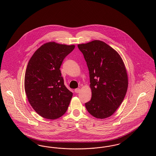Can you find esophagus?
<instances>
[{
  "instance_id": "esophagus-1",
  "label": "esophagus",
  "mask_w": 156,
  "mask_h": 156,
  "mask_svg": "<svg viewBox=\"0 0 156 156\" xmlns=\"http://www.w3.org/2000/svg\"><path fill=\"white\" fill-rule=\"evenodd\" d=\"M80 90L81 89H80V88H76V89H75V93H79L80 92Z\"/></svg>"
}]
</instances>
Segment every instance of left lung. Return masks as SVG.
<instances>
[{"label":"left lung","mask_w":156,"mask_h":156,"mask_svg":"<svg viewBox=\"0 0 156 156\" xmlns=\"http://www.w3.org/2000/svg\"><path fill=\"white\" fill-rule=\"evenodd\" d=\"M89 71L92 98L85 104L89 113L98 119L111 116L123 102L128 87L125 63L115 49L95 40L78 44Z\"/></svg>","instance_id":"obj_1"}]
</instances>
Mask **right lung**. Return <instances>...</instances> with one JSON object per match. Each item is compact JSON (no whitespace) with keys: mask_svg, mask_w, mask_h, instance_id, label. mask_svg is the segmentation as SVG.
I'll list each match as a JSON object with an SVG mask.
<instances>
[{"mask_svg":"<svg viewBox=\"0 0 156 156\" xmlns=\"http://www.w3.org/2000/svg\"><path fill=\"white\" fill-rule=\"evenodd\" d=\"M75 45L46 43L31 57L24 76V89L31 107L41 117L58 119L67 111L73 97L61 76L60 66Z\"/></svg>","mask_w":156,"mask_h":156,"instance_id":"right-lung-1","label":"right lung"}]
</instances>
